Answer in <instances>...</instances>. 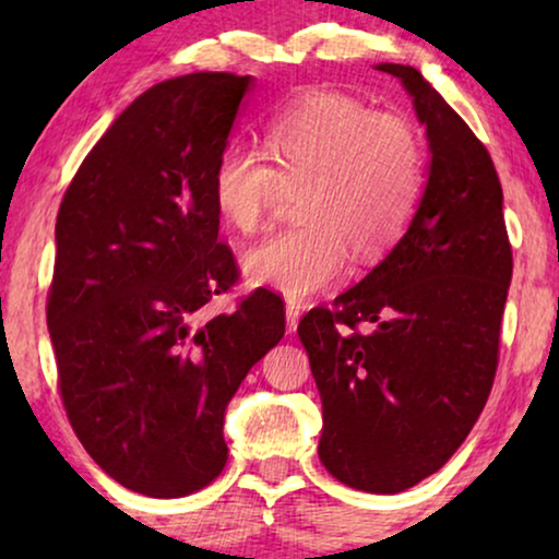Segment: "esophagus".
Wrapping results in <instances>:
<instances>
[{
	"label": "esophagus",
	"instance_id": "esophagus-1",
	"mask_svg": "<svg viewBox=\"0 0 559 559\" xmlns=\"http://www.w3.org/2000/svg\"><path fill=\"white\" fill-rule=\"evenodd\" d=\"M285 316H287V333H295V331H297V323H300V316H302L300 302L287 300V305H285Z\"/></svg>",
	"mask_w": 559,
	"mask_h": 559
}]
</instances>
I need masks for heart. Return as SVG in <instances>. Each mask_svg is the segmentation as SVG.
<instances>
[{"mask_svg":"<svg viewBox=\"0 0 559 559\" xmlns=\"http://www.w3.org/2000/svg\"><path fill=\"white\" fill-rule=\"evenodd\" d=\"M266 152L226 144L211 173L218 216L254 234L282 182H305L297 224L243 257L251 285L289 300L341 277L348 249L371 262L407 231L425 195V147L402 114L373 111L354 96L310 91L266 121Z\"/></svg>","mask_w":559,"mask_h":559,"instance_id":"1","label":"heart"}]
</instances>
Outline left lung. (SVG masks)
Wrapping results in <instances>:
<instances>
[{
	"mask_svg": "<svg viewBox=\"0 0 559 559\" xmlns=\"http://www.w3.org/2000/svg\"><path fill=\"white\" fill-rule=\"evenodd\" d=\"M377 71L402 81L425 124L423 203L396 247L297 333L323 402L328 473L400 493L440 471L484 412L514 264L488 150L417 68Z\"/></svg>",
	"mask_w": 559,
	"mask_h": 559,
	"instance_id": "obj_1",
	"label": "left lung"
}]
</instances>
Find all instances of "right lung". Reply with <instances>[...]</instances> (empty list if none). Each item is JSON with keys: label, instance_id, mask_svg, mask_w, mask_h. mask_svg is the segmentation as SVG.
<instances>
[{"label": "right lung", "instance_id": "right-lung-1", "mask_svg": "<svg viewBox=\"0 0 559 559\" xmlns=\"http://www.w3.org/2000/svg\"><path fill=\"white\" fill-rule=\"evenodd\" d=\"M251 75L157 83L83 159L56 221L48 328L68 419L124 488L178 499L224 471V415L251 366L285 335V305L239 280L218 241L211 173Z\"/></svg>", "mask_w": 559, "mask_h": 559}]
</instances>
